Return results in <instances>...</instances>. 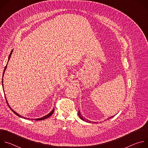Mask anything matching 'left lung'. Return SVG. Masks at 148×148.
Here are the masks:
<instances>
[{"mask_svg": "<svg viewBox=\"0 0 148 148\" xmlns=\"http://www.w3.org/2000/svg\"><path fill=\"white\" fill-rule=\"evenodd\" d=\"M78 115H79V116L80 117V118H81L82 120H84V121H86V122H90V121H88V120L86 119L85 118H83V117H82V115H81V114H80V112H79V111H78Z\"/></svg>", "mask_w": 148, "mask_h": 148, "instance_id": "obj_1", "label": "left lung"}]
</instances>
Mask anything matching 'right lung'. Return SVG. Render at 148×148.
Instances as JSON below:
<instances>
[{"mask_svg":"<svg viewBox=\"0 0 148 148\" xmlns=\"http://www.w3.org/2000/svg\"><path fill=\"white\" fill-rule=\"evenodd\" d=\"M12 51H13V50H12L11 51V52H10V55H9V59H10V56H11V54H12ZM7 64H6V66H5V69H4V71H3V75H4V72H5V70L6 69V67H7ZM2 86H3V78H2ZM6 98V97H5ZM6 102H7V103H8V106L9 107V108L12 110V111L16 115H17V116H20V117H21V116L20 115H19L17 113H16L14 111H13L10 107V106L9 105V104H8V101H7V100L6 99ZM54 109H53L51 111V112H50L49 114H47V115H46V116H43V117H42V118H38V119H35V120H37V121H39V120H43V119H46V118H49V116H50L53 113H54Z\"/></svg>","mask_w":148,"mask_h":148,"instance_id":"add662e5","label":"right lung"}]
</instances>
